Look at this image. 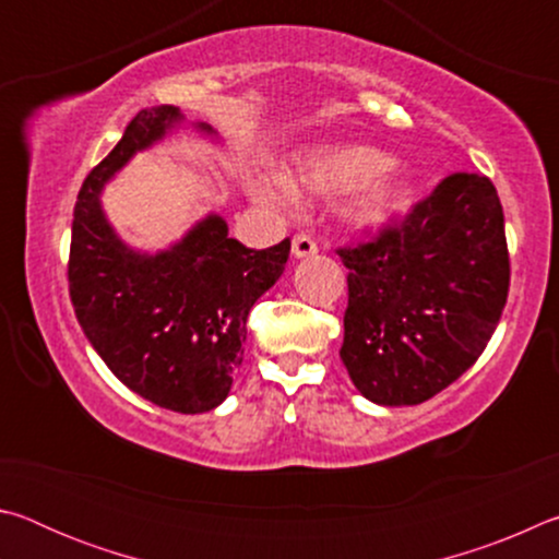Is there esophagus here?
<instances>
[{
    "mask_svg": "<svg viewBox=\"0 0 559 559\" xmlns=\"http://www.w3.org/2000/svg\"><path fill=\"white\" fill-rule=\"evenodd\" d=\"M318 253V243L310 234H296L293 236V257L296 259H306V257H313Z\"/></svg>",
    "mask_w": 559,
    "mask_h": 559,
    "instance_id": "1",
    "label": "esophagus"
}]
</instances>
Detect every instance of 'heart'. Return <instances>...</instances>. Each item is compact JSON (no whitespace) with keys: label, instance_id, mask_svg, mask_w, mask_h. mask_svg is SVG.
<instances>
[{"label":"heart","instance_id":"b5f03b06","mask_svg":"<svg viewBox=\"0 0 559 559\" xmlns=\"http://www.w3.org/2000/svg\"><path fill=\"white\" fill-rule=\"evenodd\" d=\"M392 167V157L374 147L345 145V147H325L318 153L302 157L296 167V182L300 189L320 197H340L364 187L365 192L349 210V219L357 226H380L394 214H400L409 204L412 189L396 177H382L372 186L374 177ZM259 200L281 202L293 194L290 187L276 177H263L251 182Z\"/></svg>","mask_w":559,"mask_h":559}]
</instances>
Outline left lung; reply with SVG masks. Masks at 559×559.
Returning a JSON list of instances; mask_svg holds the SVG:
<instances>
[{"mask_svg":"<svg viewBox=\"0 0 559 559\" xmlns=\"http://www.w3.org/2000/svg\"><path fill=\"white\" fill-rule=\"evenodd\" d=\"M335 253L347 266L340 357L370 402L431 400L496 333L510 257L503 206L486 175L443 177L404 219Z\"/></svg>","mask_w":559,"mask_h":559,"instance_id":"left-lung-1","label":"left lung"}]
</instances>
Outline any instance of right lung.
I'll list each match as a JSON object with an SVG mask.
<instances>
[{"mask_svg":"<svg viewBox=\"0 0 559 559\" xmlns=\"http://www.w3.org/2000/svg\"><path fill=\"white\" fill-rule=\"evenodd\" d=\"M173 106L140 110L110 155L83 179L73 206L69 293L88 343L118 380L179 414L219 406L243 359L246 318L278 281L290 239L246 249L222 216H206L169 251L128 249L100 212L103 185L165 135Z\"/></svg>","mask_w":559,"mask_h":559,"instance_id":"1","label":"right lung"}]
</instances>
